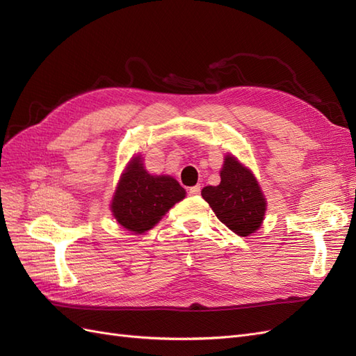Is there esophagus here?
Instances as JSON below:
<instances>
[{
	"label": "esophagus",
	"instance_id": "1",
	"mask_svg": "<svg viewBox=\"0 0 356 356\" xmlns=\"http://www.w3.org/2000/svg\"><path fill=\"white\" fill-rule=\"evenodd\" d=\"M188 195L190 196H199L200 195V186H195L188 188Z\"/></svg>",
	"mask_w": 356,
	"mask_h": 356
}]
</instances>
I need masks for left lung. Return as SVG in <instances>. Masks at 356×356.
Returning a JSON list of instances; mask_svg holds the SVG:
<instances>
[{
  "instance_id": "8db88e82",
  "label": "left lung",
  "mask_w": 356,
  "mask_h": 356,
  "mask_svg": "<svg viewBox=\"0 0 356 356\" xmlns=\"http://www.w3.org/2000/svg\"><path fill=\"white\" fill-rule=\"evenodd\" d=\"M217 187H204L202 197L217 218L239 236H250L260 229L266 212V199L250 169L233 156H227Z\"/></svg>"
}]
</instances>
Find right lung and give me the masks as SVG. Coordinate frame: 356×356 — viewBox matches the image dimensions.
<instances>
[{
  "mask_svg": "<svg viewBox=\"0 0 356 356\" xmlns=\"http://www.w3.org/2000/svg\"><path fill=\"white\" fill-rule=\"evenodd\" d=\"M184 197L186 190L177 179L166 175H149L138 156L129 163L118 182L111 211L124 229L144 233L153 229L160 218Z\"/></svg>",
  "mask_w": 356,
  "mask_h": 356,
  "instance_id": "add662e5",
  "label": "right lung"
}]
</instances>
